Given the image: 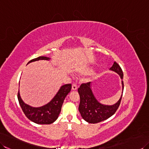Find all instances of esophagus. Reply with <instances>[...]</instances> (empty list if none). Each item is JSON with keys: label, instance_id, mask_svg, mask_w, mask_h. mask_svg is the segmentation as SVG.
Returning a JSON list of instances; mask_svg holds the SVG:
<instances>
[{"label": "esophagus", "instance_id": "esophagus-1", "mask_svg": "<svg viewBox=\"0 0 149 149\" xmlns=\"http://www.w3.org/2000/svg\"><path fill=\"white\" fill-rule=\"evenodd\" d=\"M77 88H78V87H77V85L74 84H74H72V90H77Z\"/></svg>", "mask_w": 149, "mask_h": 149}]
</instances>
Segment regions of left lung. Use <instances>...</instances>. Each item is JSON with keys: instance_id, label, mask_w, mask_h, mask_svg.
<instances>
[{"instance_id": "left-lung-1", "label": "left lung", "mask_w": 149, "mask_h": 149, "mask_svg": "<svg viewBox=\"0 0 149 149\" xmlns=\"http://www.w3.org/2000/svg\"><path fill=\"white\" fill-rule=\"evenodd\" d=\"M110 70L118 73L121 79H123V72L119 65L114 62ZM91 82L83 83L78 88V93L80 97L78 109L82 118L89 123H97L110 118L113 115L120 104L123 93L120 99L113 105H104L100 103L93 95L92 90ZM123 92V81H121Z\"/></svg>"}]
</instances>
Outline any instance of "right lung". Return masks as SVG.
I'll list each match as a JSON object with an SVG mask.
<instances>
[{"instance_id": "1", "label": "right lung", "mask_w": 149, "mask_h": 149, "mask_svg": "<svg viewBox=\"0 0 149 149\" xmlns=\"http://www.w3.org/2000/svg\"><path fill=\"white\" fill-rule=\"evenodd\" d=\"M50 59V57L40 56L29 61L27 64L39 60L49 61ZM71 89V84L63 85L49 102L38 107H33L25 104L20 96L19 90L17 94V99L25 116L30 121L37 124L49 125L53 123L58 118L64 100L68 94L70 92Z\"/></svg>"}]
</instances>
